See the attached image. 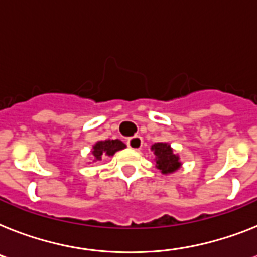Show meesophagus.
<instances>
[{"label":"esophagus","instance_id":"1","mask_svg":"<svg viewBox=\"0 0 257 257\" xmlns=\"http://www.w3.org/2000/svg\"><path fill=\"white\" fill-rule=\"evenodd\" d=\"M127 146L128 148L134 150V151H139L143 146V139L141 137H133L127 141Z\"/></svg>","mask_w":257,"mask_h":257}]
</instances>
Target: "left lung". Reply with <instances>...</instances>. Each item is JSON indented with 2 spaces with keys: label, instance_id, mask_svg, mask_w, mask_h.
<instances>
[{
  "label": "left lung",
  "instance_id": "obj_1",
  "mask_svg": "<svg viewBox=\"0 0 257 257\" xmlns=\"http://www.w3.org/2000/svg\"><path fill=\"white\" fill-rule=\"evenodd\" d=\"M151 151L155 155V162H156L155 167L162 172L163 175H171L181 168L182 163L180 162V156L176 154L169 143L159 142V143L152 144Z\"/></svg>",
  "mask_w": 257,
  "mask_h": 257
}]
</instances>
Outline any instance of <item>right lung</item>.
I'll use <instances>...</instances> for the list:
<instances>
[{
	"instance_id": "obj_1",
	"label": "right lung",
	"mask_w": 257,
	"mask_h": 257,
	"mask_svg": "<svg viewBox=\"0 0 257 257\" xmlns=\"http://www.w3.org/2000/svg\"><path fill=\"white\" fill-rule=\"evenodd\" d=\"M123 148H126V144L120 142L119 139L95 142L92 148V162L95 163L98 160H102V158H105V156H113L116 151H120Z\"/></svg>"
}]
</instances>
